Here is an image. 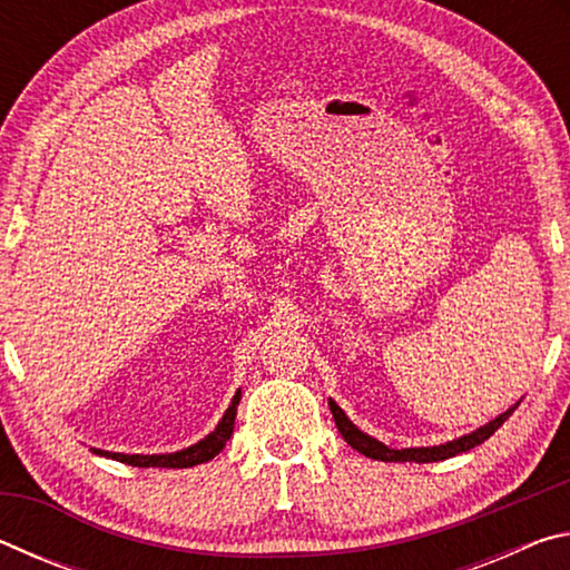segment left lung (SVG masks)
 I'll list each match as a JSON object with an SVG mask.
<instances>
[{"label": "left lung", "mask_w": 570, "mask_h": 570, "mask_svg": "<svg viewBox=\"0 0 570 570\" xmlns=\"http://www.w3.org/2000/svg\"><path fill=\"white\" fill-rule=\"evenodd\" d=\"M515 402L513 407L505 410L503 414H498L495 420H490L488 424H482V428H478L475 432H470V435H462L458 440L452 442H445V445H432V448H402V450H394V448H387L382 445L380 440H374L366 435V432H362L356 424L346 417L344 410L336 404L334 400H330V410L334 414V422H336V430L342 432V438L346 445H352L356 452H362L364 458H372V460H382V462H440V460H448V458H455L460 455V452H468L472 448H478L485 442L493 432L503 424L510 414H513L518 410Z\"/></svg>", "instance_id": "obj_1"}]
</instances>
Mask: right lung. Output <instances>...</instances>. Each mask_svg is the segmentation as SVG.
Segmentation results:
<instances>
[{"mask_svg": "<svg viewBox=\"0 0 570 570\" xmlns=\"http://www.w3.org/2000/svg\"><path fill=\"white\" fill-rule=\"evenodd\" d=\"M238 402H240V390L236 392V397L230 400L226 414L216 424V430L210 432V435H206L200 442H196V445H190L186 450L166 452V455H125V452H108V450H98V448H92V452H95V455L125 462V465H132V468H193V465H200V462L214 460L218 452L226 448L228 438L234 435Z\"/></svg>", "mask_w": 570, "mask_h": 570, "instance_id": "right-lung-1", "label": "right lung"}]
</instances>
